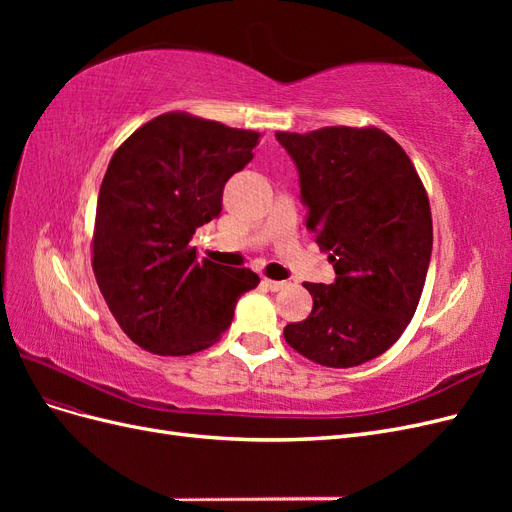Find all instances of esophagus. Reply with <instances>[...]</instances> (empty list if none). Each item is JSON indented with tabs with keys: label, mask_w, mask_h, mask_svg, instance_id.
<instances>
[{
	"label": "esophagus",
	"mask_w": 512,
	"mask_h": 512,
	"mask_svg": "<svg viewBox=\"0 0 512 512\" xmlns=\"http://www.w3.org/2000/svg\"><path fill=\"white\" fill-rule=\"evenodd\" d=\"M262 286L269 288L271 292H277V290L286 288V282H277V280H262Z\"/></svg>",
	"instance_id": "1"
}]
</instances>
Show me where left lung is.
<instances>
[{"mask_svg":"<svg viewBox=\"0 0 512 512\" xmlns=\"http://www.w3.org/2000/svg\"><path fill=\"white\" fill-rule=\"evenodd\" d=\"M299 173L307 228L335 269L303 284L312 314L284 329L309 361L354 367L389 350L412 320L431 260V209L421 179L378 128L277 132Z\"/></svg>","mask_w":512,"mask_h":512,"instance_id":"8db88e82","label":"left lung"}]
</instances>
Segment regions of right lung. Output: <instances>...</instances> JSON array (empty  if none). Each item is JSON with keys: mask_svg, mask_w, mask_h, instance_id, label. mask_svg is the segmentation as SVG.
<instances>
[{"mask_svg": "<svg viewBox=\"0 0 512 512\" xmlns=\"http://www.w3.org/2000/svg\"><path fill=\"white\" fill-rule=\"evenodd\" d=\"M256 143V132L166 113L115 151L98 196L94 273L134 344L162 356L205 350L258 286L254 271L198 262L190 247L198 226L220 218L224 185Z\"/></svg>", "mask_w": 512, "mask_h": 512, "instance_id": "1", "label": "right lung"}]
</instances>
